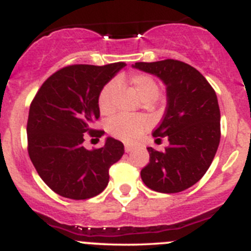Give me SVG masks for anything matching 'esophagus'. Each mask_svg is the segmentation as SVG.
<instances>
[{
	"mask_svg": "<svg viewBox=\"0 0 251 251\" xmlns=\"http://www.w3.org/2000/svg\"><path fill=\"white\" fill-rule=\"evenodd\" d=\"M132 150H133V148L131 147V146H128V145H125V152L130 153V152H132Z\"/></svg>",
	"mask_w": 251,
	"mask_h": 251,
	"instance_id": "1",
	"label": "esophagus"
}]
</instances>
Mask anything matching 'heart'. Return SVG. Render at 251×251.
<instances>
[{
  "label": "heart",
  "instance_id": "obj_1",
  "mask_svg": "<svg viewBox=\"0 0 251 251\" xmlns=\"http://www.w3.org/2000/svg\"><path fill=\"white\" fill-rule=\"evenodd\" d=\"M130 83L145 103L154 101L159 96V84L151 75L135 72L130 76ZM119 88V79H111L99 92L98 106L103 115H110L115 110V96ZM147 126L148 120L143 116L118 115L108 121L106 130L113 137L131 143L140 137Z\"/></svg>",
  "mask_w": 251,
  "mask_h": 251
}]
</instances>
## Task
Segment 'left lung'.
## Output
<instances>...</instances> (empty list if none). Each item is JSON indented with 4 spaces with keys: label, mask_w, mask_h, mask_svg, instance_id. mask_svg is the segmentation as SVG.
I'll return each mask as SVG.
<instances>
[{
    "label": "left lung",
    "mask_w": 251,
    "mask_h": 251,
    "mask_svg": "<svg viewBox=\"0 0 251 251\" xmlns=\"http://www.w3.org/2000/svg\"><path fill=\"white\" fill-rule=\"evenodd\" d=\"M136 69L159 77L167 86V109L153 131L164 151L148 147L150 163L141 170L143 182L152 190L175 194L193 186L210 168L221 138L217 96L207 79L182 61L167 58L136 62Z\"/></svg>",
    "instance_id": "1"
}]
</instances>
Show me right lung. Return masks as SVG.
<instances>
[{"label": "right lung", "instance_id": "1", "mask_svg": "<svg viewBox=\"0 0 251 251\" xmlns=\"http://www.w3.org/2000/svg\"><path fill=\"white\" fill-rule=\"evenodd\" d=\"M125 62L94 66L70 65L51 75L29 108L28 153L43 181L60 196L86 200L109 182V169L124 154V145L108 137L100 148L88 151L84 137L99 138L94 130L100 116V89L125 67Z\"/></svg>", "mask_w": 251, "mask_h": 251}]
</instances>
